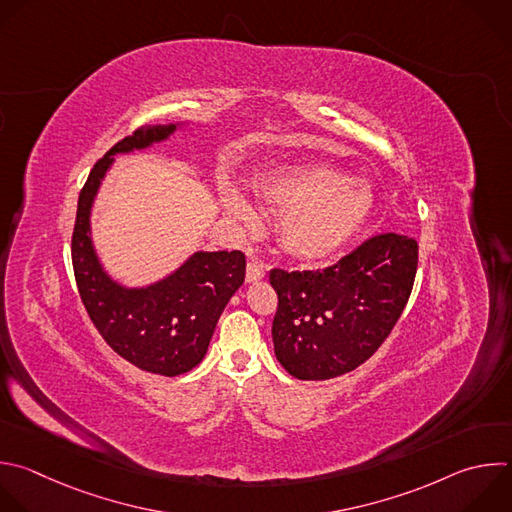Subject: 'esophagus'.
I'll return each mask as SVG.
<instances>
[{
  "label": "esophagus",
  "instance_id": "34e87169",
  "mask_svg": "<svg viewBox=\"0 0 512 512\" xmlns=\"http://www.w3.org/2000/svg\"><path fill=\"white\" fill-rule=\"evenodd\" d=\"M265 275H267V269H265V265L261 261L253 259V261L247 263V275H245L247 283H257V281L265 279Z\"/></svg>",
  "mask_w": 512,
  "mask_h": 512
}]
</instances>
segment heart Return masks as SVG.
<instances>
[{"instance_id": "obj_1", "label": "heart", "mask_w": 512, "mask_h": 512, "mask_svg": "<svg viewBox=\"0 0 512 512\" xmlns=\"http://www.w3.org/2000/svg\"><path fill=\"white\" fill-rule=\"evenodd\" d=\"M257 197L281 213L277 233L283 249L307 263H319L348 249L366 229L376 191L366 179H352L329 164H285L253 183ZM225 211L239 221H255V209L237 187L223 195Z\"/></svg>"}]
</instances>
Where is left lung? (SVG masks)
<instances>
[{
  "instance_id": "left-lung-1",
  "label": "left lung",
  "mask_w": 512,
  "mask_h": 512,
  "mask_svg": "<svg viewBox=\"0 0 512 512\" xmlns=\"http://www.w3.org/2000/svg\"><path fill=\"white\" fill-rule=\"evenodd\" d=\"M416 267L418 243L384 233L323 271L273 269L279 305L271 335L279 364L297 380L356 370L402 315Z\"/></svg>"
}]
</instances>
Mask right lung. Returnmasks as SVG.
I'll return each mask as SVG.
<instances>
[{
	"label": "right lung",
	"instance_id": "1",
	"mask_svg": "<svg viewBox=\"0 0 512 512\" xmlns=\"http://www.w3.org/2000/svg\"><path fill=\"white\" fill-rule=\"evenodd\" d=\"M185 126H144L114 144L90 170L72 235L74 275L92 323L126 362L166 378L193 370L205 358L223 309L245 281V255L195 251L152 283L124 285L100 261L92 239V207L116 154L146 150Z\"/></svg>",
	"mask_w": 512,
	"mask_h": 512
}]
</instances>
